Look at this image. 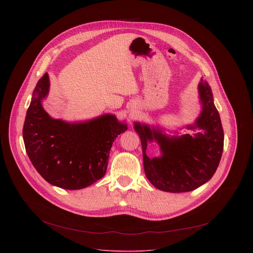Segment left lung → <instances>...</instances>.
Returning a JSON list of instances; mask_svg holds the SVG:
<instances>
[{
	"instance_id": "obj_1",
	"label": "left lung",
	"mask_w": 253,
	"mask_h": 253,
	"mask_svg": "<svg viewBox=\"0 0 253 253\" xmlns=\"http://www.w3.org/2000/svg\"><path fill=\"white\" fill-rule=\"evenodd\" d=\"M202 111L195 125L187 126L201 132L181 136H168L162 130L135 122L134 129L141 140L145 175L155 188L169 193H184L207 182L218 167L223 151V129L209 84L201 79L198 86ZM156 140L162 156L147 157V142Z\"/></svg>"
}]
</instances>
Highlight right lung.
Here are the masks:
<instances>
[{
    "label": "right lung",
    "instance_id": "obj_1",
    "mask_svg": "<svg viewBox=\"0 0 253 253\" xmlns=\"http://www.w3.org/2000/svg\"><path fill=\"white\" fill-rule=\"evenodd\" d=\"M46 73L33 92L23 125V141L30 160L49 183L81 190L104 176L113 142L127 130L115 115L69 123L51 118L42 101L49 93Z\"/></svg>",
    "mask_w": 253,
    "mask_h": 253
}]
</instances>
